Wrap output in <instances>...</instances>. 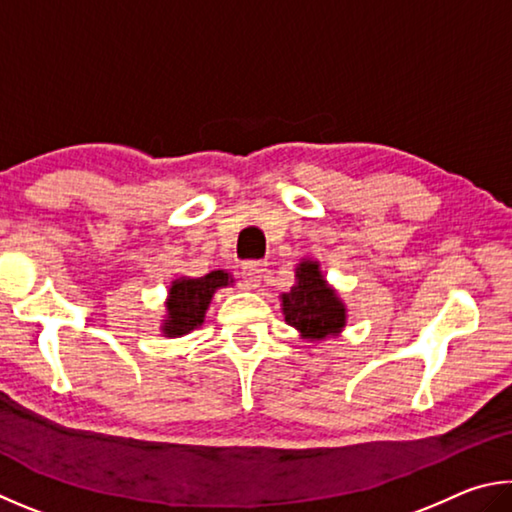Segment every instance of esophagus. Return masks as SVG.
I'll list each match as a JSON object with an SVG mask.
<instances>
[{"mask_svg": "<svg viewBox=\"0 0 512 512\" xmlns=\"http://www.w3.org/2000/svg\"><path fill=\"white\" fill-rule=\"evenodd\" d=\"M267 272V265L263 261H247L242 265V281H245L247 288H258Z\"/></svg>", "mask_w": 512, "mask_h": 512, "instance_id": "34e87169", "label": "esophagus"}]
</instances>
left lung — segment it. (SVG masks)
<instances>
[{
    "label": "left lung",
    "mask_w": 512,
    "mask_h": 512,
    "mask_svg": "<svg viewBox=\"0 0 512 512\" xmlns=\"http://www.w3.org/2000/svg\"><path fill=\"white\" fill-rule=\"evenodd\" d=\"M297 285L283 294V315L303 337L324 339L344 328L346 310L337 294L328 288L319 265L303 261L297 270Z\"/></svg>",
    "instance_id": "obj_1"
}]
</instances>
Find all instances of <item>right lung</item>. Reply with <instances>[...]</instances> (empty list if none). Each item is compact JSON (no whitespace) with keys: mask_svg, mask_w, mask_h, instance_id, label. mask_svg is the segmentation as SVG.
Masks as SVG:
<instances>
[{"mask_svg":"<svg viewBox=\"0 0 512 512\" xmlns=\"http://www.w3.org/2000/svg\"><path fill=\"white\" fill-rule=\"evenodd\" d=\"M229 285L227 272H211L200 279H179L170 288L168 297V319L164 324V333L168 337H179L188 330L197 328L204 321V312L209 308L213 292Z\"/></svg>","mask_w":512,"mask_h":512,"instance_id":"obj_1","label":"right lung"}]
</instances>
